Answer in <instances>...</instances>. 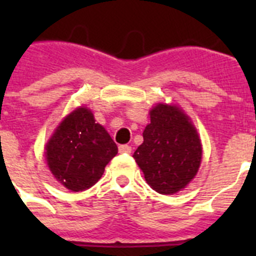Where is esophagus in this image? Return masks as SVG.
<instances>
[{
	"instance_id": "1",
	"label": "esophagus",
	"mask_w": 256,
	"mask_h": 256,
	"mask_svg": "<svg viewBox=\"0 0 256 256\" xmlns=\"http://www.w3.org/2000/svg\"><path fill=\"white\" fill-rule=\"evenodd\" d=\"M119 152L120 154H130L132 152V148L130 144H120L119 146Z\"/></svg>"
}]
</instances>
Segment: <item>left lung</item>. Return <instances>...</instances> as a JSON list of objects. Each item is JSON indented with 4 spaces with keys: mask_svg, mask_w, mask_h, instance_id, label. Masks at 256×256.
<instances>
[{
    "mask_svg": "<svg viewBox=\"0 0 256 256\" xmlns=\"http://www.w3.org/2000/svg\"><path fill=\"white\" fill-rule=\"evenodd\" d=\"M144 144L133 158L146 182L162 195L184 188L201 162V144L195 126L177 106L159 104L150 112Z\"/></svg>",
    "mask_w": 256,
    "mask_h": 256,
    "instance_id": "obj_1",
    "label": "left lung"
}]
</instances>
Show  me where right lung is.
I'll return each mask as SVG.
<instances>
[{"mask_svg": "<svg viewBox=\"0 0 256 256\" xmlns=\"http://www.w3.org/2000/svg\"><path fill=\"white\" fill-rule=\"evenodd\" d=\"M116 154L115 142L86 108L68 115L46 146L50 170L74 192L94 186Z\"/></svg>", "mask_w": 256, "mask_h": 256, "instance_id": "add662e5", "label": "right lung"}]
</instances>
